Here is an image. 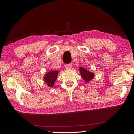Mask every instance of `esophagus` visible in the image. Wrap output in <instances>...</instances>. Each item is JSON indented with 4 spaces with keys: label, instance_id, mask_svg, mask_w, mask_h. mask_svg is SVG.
Instances as JSON below:
<instances>
[{
    "label": "esophagus",
    "instance_id": "obj_1",
    "mask_svg": "<svg viewBox=\"0 0 134 134\" xmlns=\"http://www.w3.org/2000/svg\"><path fill=\"white\" fill-rule=\"evenodd\" d=\"M71 67H72V64H66V65H65V69H67V70H70V69H71Z\"/></svg>",
    "mask_w": 134,
    "mask_h": 134
}]
</instances>
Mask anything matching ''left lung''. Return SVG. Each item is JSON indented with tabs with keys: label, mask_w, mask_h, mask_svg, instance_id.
<instances>
[{
	"label": "left lung",
	"mask_w": 134,
	"mask_h": 134,
	"mask_svg": "<svg viewBox=\"0 0 134 134\" xmlns=\"http://www.w3.org/2000/svg\"><path fill=\"white\" fill-rule=\"evenodd\" d=\"M81 78H83V80L86 83H89L91 81L94 77V72H91L87 70L85 68L83 67H80L79 69Z\"/></svg>",
	"instance_id": "1"
}]
</instances>
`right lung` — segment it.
Masks as SVG:
<instances>
[{
  "label": "right lung",
  "mask_w": 134,
  "mask_h": 134,
  "mask_svg": "<svg viewBox=\"0 0 134 134\" xmlns=\"http://www.w3.org/2000/svg\"><path fill=\"white\" fill-rule=\"evenodd\" d=\"M59 71L58 70H50L44 74V81L45 83L49 87H52L54 86L55 81L57 79Z\"/></svg>",
  "instance_id": "obj_1"
}]
</instances>
